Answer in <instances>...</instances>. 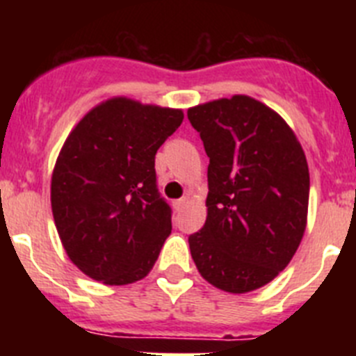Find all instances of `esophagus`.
Listing matches in <instances>:
<instances>
[{
    "mask_svg": "<svg viewBox=\"0 0 356 356\" xmlns=\"http://www.w3.org/2000/svg\"><path fill=\"white\" fill-rule=\"evenodd\" d=\"M185 203H187V197H180V200H175V201H172V209H175L176 212H180V210L185 207Z\"/></svg>",
    "mask_w": 356,
    "mask_h": 356,
    "instance_id": "1",
    "label": "esophagus"
}]
</instances>
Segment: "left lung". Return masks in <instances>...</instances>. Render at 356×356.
Instances as JSON below:
<instances>
[{
  "instance_id": "left-lung-1",
  "label": "left lung",
  "mask_w": 356,
  "mask_h": 356,
  "mask_svg": "<svg viewBox=\"0 0 356 356\" xmlns=\"http://www.w3.org/2000/svg\"><path fill=\"white\" fill-rule=\"evenodd\" d=\"M187 118L209 155L207 221L188 237L201 276L234 294L284 271L307 226L310 176L301 144L250 96L197 105Z\"/></svg>"
}]
</instances>
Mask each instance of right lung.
I'll use <instances>...</instances> for the list:
<instances>
[{
    "mask_svg": "<svg viewBox=\"0 0 356 356\" xmlns=\"http://www.w3.org/2000/svg\"><path fill=\"white\" fill-rule=\"evenodd\" d=\"M184 112L114 97L65 139L51 176V210L74 266L106 285L153 269L171 234V207L156 187L155 155Z\"/></svg>",
    "mask_w": 356,
    "mask_h": 356,
    "instance_id": "1",
    "label": "right lung"
}]
</instances>
